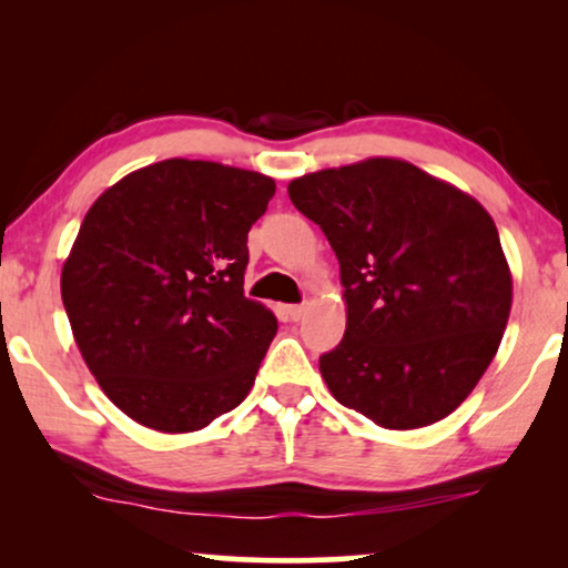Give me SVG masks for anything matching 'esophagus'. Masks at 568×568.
Returning a JSON list of instances; mask_svg holds the SVG:
<instances>
[{
  "instance_id": "obj_1",
  "label": "esophagus",
  "mask_w": 568,
  "mask_h": 568,
  "mask_svg": "<svg viewBox=\"0 0 568 568\" xmlns=\"http://www.w3.org/2000/svg\"><path fill=\"white\" fill-rule=\"evenodd\" d=\"M282 315H284V321L297 323L300 317L305 315V305H284V307H282Z\"/></svg>"
}]
</instances>
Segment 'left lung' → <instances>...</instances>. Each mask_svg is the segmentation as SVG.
<instances>
[{"label": "left lung", "instance_id": "left-lung-1", "mask_svg": "<svg viewBox=\"0 0 568 568\" xmlns=\"http://www.w3.org/2000/svg\"><path fill=\"white\" fill-rule=\"evenodd\" d=\"M336 253L346 333L321 356L341 406L385 429L453 414L496 356L511 274L491 214L406 160L372 158L290 183Z\"/></svg>", "mask_w": 568, "mask_h": 568}]
</instances>
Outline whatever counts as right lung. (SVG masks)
I'll return each mask as SVG.
<instances>
[{"mask_svg": "<svg viewBox=\"0 0 568 568\" xmlns=\"http://www.w3.org/2000/svg\"><path fill=\"white\" fill-rule=\"evenodd\" d=\"M268 175L162 160L111 185L61 268V300L103 393L150 429H204L251 393L276 317L245 297Z\"/></svg>", "mask_w": 568, "mask_h": 568, "instance_id": "1", "label": "right lung"}]
</instances>
